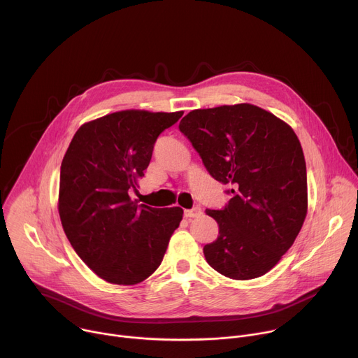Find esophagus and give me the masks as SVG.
<instances>
[{"label":"esophagus","instance_id":"34e87169","mask_svg":"<svg viewBox=\"0 0 358 358\" xmlns=\"http://www.w3.org/2000/svg\"><path fill=\"white\" fill-rule=\"evenodd\" d=\"M201 214H202V210H201V207H198V206L192 207L191 210H185V211H184V215H185L187 218H196V217H199Z\"/></svg>","mask_w":358,"mask_h":358}]
</instances>
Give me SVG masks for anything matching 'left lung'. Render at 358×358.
I'll return each instance as SVG.
<instances>
[{
	"label": "left lung",
	"mask_w": 358,
	"mask_h": 358,
	"mask_svg": "<svg viewBox=\"0 0 358 358\" xmlns=\"http://www.w3.org/2000/svg\"><path fill=\"white\" fill-rule=\"evenodd\" d=\"M220 182L231 184L221 210H207L220 235L203 255L221 275L248 280L269 272L293 245L308 213L300 141L272 113L242 103L189 112L178 126Z\"/></svg>",
	"instance_id": "obj_1"
}]
</instances>
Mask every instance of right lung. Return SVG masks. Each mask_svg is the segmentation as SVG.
<instances>
[{"mask_svg":"<svg viewBox=\"0 0 358 358\" xmlns=\"http://www.w3.org/2000/svg\"><path fill=\"white\" fill-rule=\"evenodd\" d=\"M182 112H116L79 127L61 166L59 217L79 258L101 279L136 285L155 272L182 210L151 208L130 194L157 137Z\"/></svg>","mask_w":358,"mask_h":358,"instance_id":"1","label":"right lung"}]
</instances>
